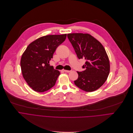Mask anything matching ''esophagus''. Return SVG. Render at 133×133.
<instances>
[{
	"label": "esophagus",
	"mask_w": 133,
	"mask_h": 133,
	"mask_svg": "<svg viewBox=\"0 0 133 133\" xmlns=\"http://www.w3.org/2000/svg\"><path fill=\"white\" fill-rule=\"evenodd\" d=\"M65 72H67V73H69V72H71V71H70V70H63Z\"/></svg>",
	"instance_id": "esophagus-1"
}]
</instances>
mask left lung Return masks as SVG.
I'll return each mask as SVG.
<instances>
[{
    "mask_svg": "<svg viewBox=\"0 0 133 133\" xmlns=\"http://www.w3.org/2000/svg\"><path fill=\"white\" fill-rule=\"evenodd\" d=\"M68 38L77 58L86 61L84 71L77 72L78 77L74 84L88 92L97 90L107 81L110 71L109 59L104 46L88 34H69Z\"/></svg>",
    "mask_w": 133,
    "mask_h": 133,
    "instance_id": "1",
    "label": "left lung"
}]
</instances>
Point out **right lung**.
I'll return each mask as SVG.
<instances>
[{
  "mask_svg": "<svg viewBox=\"0 0 133 133\" xmlns=\"http://www.w3.org/2000/svg\"><path fill=\"white\" fill-rule=\"evenodd\" d=\"M66 37V34L40 37L30 43L23 53L20 61L22 76L35 91L44 92L55 85L60 73L49 62Z\"/></svg>",
  "mask_w": 133,
  "mask_h": 133,
  "instance_id": "add662e5",
  "label": "right lung"
}]
</instances>
